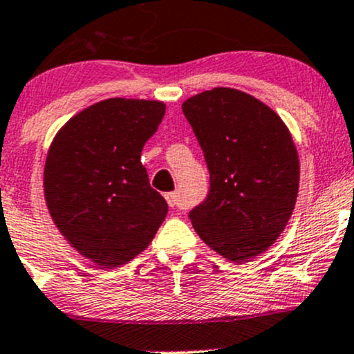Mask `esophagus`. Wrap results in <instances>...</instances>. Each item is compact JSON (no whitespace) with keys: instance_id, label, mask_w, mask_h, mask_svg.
Masks as SVG:
<instances>
[{"instance_id":"esophagus-1","label":"esophagus","mask_w":354,"mask_h":354,"mask_svg":"<svg viewBox=\"0 0 354 354\" xmlns=\"http://www.w3.org/2000/svg\"><path fill=\"white\" fill-rule=\"evenodd\" d=\"M166 201H168L169 208H174L178 205V193H168L166 194Z\"/></svg>"}]
</instances>
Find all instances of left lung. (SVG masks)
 I'll list each match as a JSON object with an SVG mask.
<instances>
[{
	"mask_svg": "<svg viewBox=\"0 0 354 354\" xmlns=\"http://www.w3.org/2000/svg\"><path fill=\"white\" fill-rule=\"evenodd\" d=\"M183 113L209 169V194L189 213L203 241L243 263L265 253L293 214L299 160L290 129L270 106L234 88L191 96Z\"/></svg>",
	"mask_w": 354,
	"mask_h": 354,
	"instance_id": "8db88e82",
	"label": "left lung"
}]
</instances>
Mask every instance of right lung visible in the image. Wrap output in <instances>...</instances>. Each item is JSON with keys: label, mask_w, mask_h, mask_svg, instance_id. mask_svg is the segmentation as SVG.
I'll use <instances>...</instances> for the list:
<instances>
[{"label": "right lung", "mask_w": 354, "mask_h": 354, "mask_svg": "<svg viewBox=\"0 0 354 354\" xmlns=\"http://www.w3.org/2000/svg\"><path fill=\"white\" fill-rule=\"evenodd\" d=\"M163 101L109 98L84 108L53 138L44 200L70 245L103 268L143 253L168 213L141 165L163 120Z\"/></svg>", "instance_id": "right-lung-1"}]
</instances>
